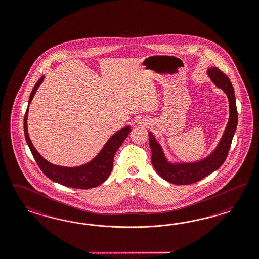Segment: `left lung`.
<instances>
[{"instance_id": "1", "label": "left lung", "mask_w": 259, "mask_h": 259, "mask_svg": "<svg viewBox=\"0 0 259 259\" xmlns=\"http://www.w3.org/2000/svg\"><path fill=\"white\" fill-rule=\"evenodd\" d=\"M208 75L212 82L224 90L229 99L230 118L225 132L222 136L220 144L212 155L195 163H169L164 157L160 145L155 137L149 133L150 147L152 150V163L157 174L165 180L177 185H187L201 181L211 172L218 170L227 158L229 150L237 126V109L235 104V91L231 80L227 76L217 67L208 70Z\"/></svg>"}]
</instances>
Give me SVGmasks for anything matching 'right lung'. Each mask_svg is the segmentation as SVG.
<instances>
[{"label": "right lung", "instance_id": "1", "mask_svg": "<svg viewBox=\"0 0 259 259\" xmlns=\"http://www.w3.org/2000/svg\"><path fill=\"white\" fill-rule=\"evenodd\" d=\"M44 80V77L39 78L32 89L31 94L28 101V106L24 115V129L25 140L28 144V147L31 151L32 155L35 158L37 164L42 172L51 181L58 182L62 185L76 189L94 188L96 186L102 184V182L106 181L109 177L110 172L113 168L114 156L125 141L128 134L130 133L131 129L129 126H126L121 130L114 134L103 146L100 154L95 157L93 160L87 164L78 166V167H62L57 165L51 164L44 157L39 155L37 150L34 148L30 138L27 132V114L29 104L31 102L34 95L36 93L38 87Z\"/></svg>", "mask_w": 259, "mask_h": 259}]
</instances>
